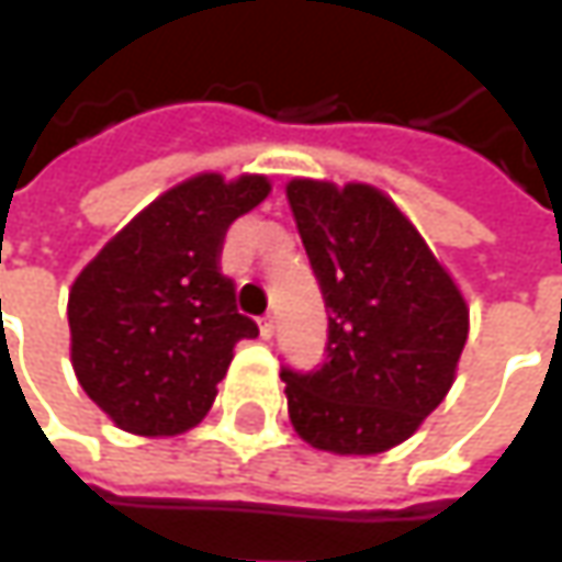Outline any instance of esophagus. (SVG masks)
Returning a JSON list of instances; mask_svg holds the SVG:
<instances>
[{
    "label": "esophagus",
    "instance_id": "esophagus-1",
    "mask_svg": "<svg viewBox=\"0 0 562 562\" xmlns=\"http://www.w3.org/2000/svg\"><path fill=\"white\" fill-rule=\"evenodd\" d=\"M273 333H277V323H273V317H263L261 319V336L263 339H273Z\"/></svg>",
    "mask_w": 562,
    "mask_h": 562
}]
</instances>
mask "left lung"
I'll return each mask as SVG.
<instances>
[{"label": "left lung", "mask_w": 562, "mask_h": 562, "mask_svg": "<svg viewBox=\"0 0 562 562\" xmlns=\"http://www.w3.org/2000/svg\"><path fill=\"white\" fill-rule=\"evenodd\" d=\"M329 314L317 370L282 367L289 419L333 454H382L445 401L470 333L448 270L392 199L363 183L285 186Z\"/></svg>", "instance_id": "obj_1"}]
</instances>
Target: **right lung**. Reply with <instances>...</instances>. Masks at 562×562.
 Listing matches in <instances>:
<instances>
[{"label": "right lung", "mask_w": 562, "mask_h": 562, "mask_svg": "<svg viewBox=\"0 0 562 562\" xmlns=\"http://www.w3.org/2000/svg\"><path fill=\"white\" fill-rule=\"evenodd\" d=\"M267 192V177L199 173L136 214L70 285L74 373L124 432L180 436L202 423L236 341L258 336L221 251L229 223Z\"/></svg>", "instance_id": "add662e5"}]
</instances>
